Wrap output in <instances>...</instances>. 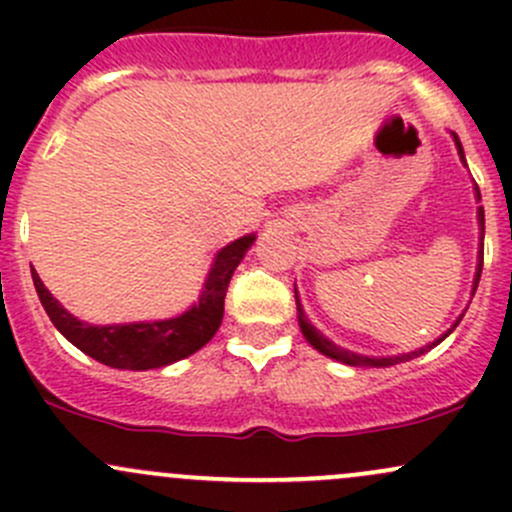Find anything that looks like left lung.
Segmentation results:
<instances>
[{
	"label": "left lung",
	"instance_id": "1",
	"mask_svg": "<svg viewBox=\"0 0 512 512\" xmlns=\"http://www.w3.org/2000/svg\"><path fill=\"white\" fill-rule=\"evenodd\" d=\"M451 138H453V143H456L458 156H461V163L466 165V153H463L461 141H458L456 133H451ZM473 190H476V200L480 203V190H478V185H476V188H473ZM478 230H480V237H478V265H476V277H473V289H471V294H476L478 282H480V270H483V235H485V215H483V208H480V205H478ZM294 299H297V322H299V329H302L304 339H307V342L312 344V347L317 349L319 354L329 356V359H334V361H342V364H347V366H364V369H384V366L401 364V361H409V359H414V356H418V354L428 352V349H433V347H436V344H441L443 339H446L448 334H451L453 329H456L458 324H461L463 314H466V309H468V307L463 309V314H461V317L456 319V322L451 324V329H446V332H443L441 337L433 339V342H428L426 347L416 349V352H409V354H391V356H369V354H356V352H349V349L337 347V344H334V342H329V339L324 337V334L319 332V329L314 327L312 322H309L307 314H304L302 302H299L297 287H294Z\"/></svg>",
	"mask_w": 512,
	"mask_h": 512
}]
</instances>
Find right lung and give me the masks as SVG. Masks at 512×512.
Here are the masks:
<instances>
[{
	"label": "right lung",
	"mask_w": 512,
	"mask_h": 512,
	"mask_svg": "<svg viewBox=\"0 0 512 512\" xmlns=\"http://www.w3.org/2000/svg\"><path fill=\"white\" fill-rule=\"evenodd\" d=\"M257 240L255 232L242 235L218 250L203 289H200L198 302L190 304L183 314H175L168 319H153V322H126V324H89L81 322L71 312H66L64 304L44 287L41 277L32 270V280L36 294L41 299V307L46 309L54 327L81 349L91 359L113 369L146 371L160 369V366L175 364L185 356L203 349L215 332L220 329L225 312V292L230 285L232 272L242 262L245 252Z\"/></svg>",
	"instance_id": "1"
}]
</instances>
